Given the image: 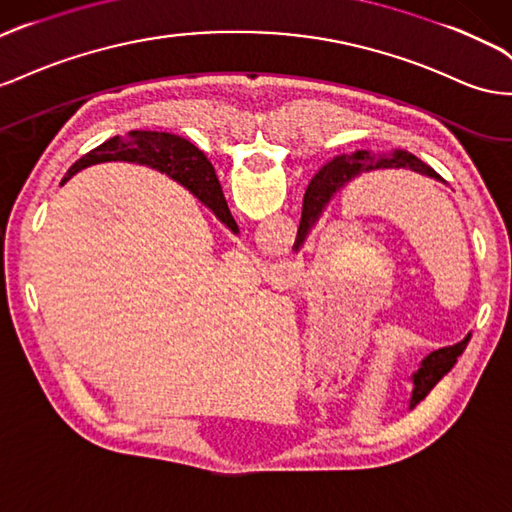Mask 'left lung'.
<instances>
[{
    "mask_svg": "<svg viewBox=\"0 0 512 512\" xmlns=\"http://www.w3.org/2000/svg\"><path fill=\"white\" fill-rule=\"evenodd\" d=\"M385 168H409L413 172L431 176L435 181H441V176L433 168H428V165L422 163L416 155H411L407 150H400V148L392 150L388 155H372L368 150H355L353 155H338L323 165L319 174L312 178V183L306 191V198H303L301 224L297 232V245L303 243V239L308 237V232L314 226L316 219H319L323 206L340 187H344V183L353 181V178L362 172L385 170ZM469 338H472V334H467L461 342L452 344V347L437 349L422 359V366L418 368L416 375L411 377L413 379V392L409 400L411 409L416 407L420 400H424L428 392H431L439 383V379L448 375L452 366L457 364V357L465 351Z\"/></svg>",
    "mask_w": 512,
    "mask_h": 512,
    "instance_id": "8db88e82",
    "label": "left lung"
}]
</instances>
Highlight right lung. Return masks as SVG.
<instances>
[{"instance_id": "add662e5", "label": "right lung", "mask_w": 512, "mask_h": 512, "mask_svg": "<svg viewBox=\"0 0 512 512\" xmlns=\"http://www.w3.org/2000/svg\"><path fill=\"white\" fill-rule=\"evenodd\" d=\"M101 161H137L146 163L150 168L165 172L172 176L174 181H181L191 193H196L198 200L209 206L215 213L219 222L226 224L232 232H239L237 222H234L228 202L224 198L222 185H219L213 165L206 161V157L191 142L172 133H159V131H131L127 140L114 137V140L103 142L99 148L90 150V153L79 159L64 181H68L75 172L92 163Z\"/></svg>"}]
</instances>
